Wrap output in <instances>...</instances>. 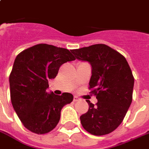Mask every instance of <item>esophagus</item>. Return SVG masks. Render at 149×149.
I'll return each instance as SVG.
<instances>
[{"mask_svg": "<svg viewBox=\"0 0 149 149\" xmlns=\"http://www.w3.org/2000/svg\"><path fill=\"white\" fill-rule=\"evenodd\" d=\"M79 100V98L77 96H74V98H73V101L74 102H77V101H78Z\"/></svg>", "mask_w": 149, "mask_h": 149, "instance_id": "34e87169", "label": "esophagus"}]
</instances>
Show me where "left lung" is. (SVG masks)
Returning <instances> with one entry per match:
<instances>
[{
    "mask_svg": "<svg viewBox=\"0 0 149 149\" xmlns=\"http://www.w3.org/2000/svg\"><path fill=\"white\" fill-rule=\"evenodd\" d=\"M75 58L92 68L90 89L98 103L89 104L80 117L83 128L94 135L108 134L121 124L132 102L134 79L125 58L104 44L72 49Z\"/></svg>",
    "mask_w": 149,
    "mask_h": 149,
    "instance_id": "8db88e82",
    "label": "left lung"
}]
</instances>
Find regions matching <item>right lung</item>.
I'll use <instances>...</instances> for the list:
<instances>
[{
	"mask_svg": "<svg viewBox=\"0 0 149 149\" xmlns=\"http://www.w3.org/2000/svg\"><path fill=\"white\" fill-rule=\"evenodd\" d=\"M76 58L68 49L38 44L19 53L10 75V100L21 122L30 131L46 134L55 128L61 110L73 95L48 93L49 79L58 74L62 64Z\"/></svg>",
	"mask_w": 149,
	"mask_h": 149,
	"instance_id": "1",
	"label": "right lung"
}]
</instances>
